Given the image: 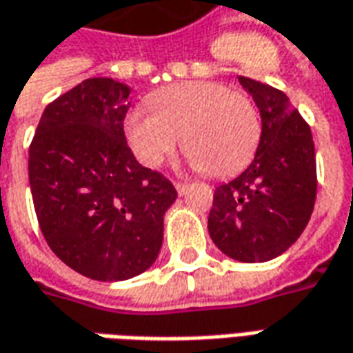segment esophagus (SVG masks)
<instances>
[{"label":"esophagus","mask_w":353,"mask_h":353,"mask_svg":"<svg viewBox=\"0 0 353 353\" xmlns=\"http://www.w3.org/2000/svg\"><path fill=\"white\" fill-rule=\"evenodd\" d=\"M187 187H189V185H187V183H179V181H177V183H176L177 194H185V193H187Z\"/></svg>","instance_id":"34e87169"}]
</instances>
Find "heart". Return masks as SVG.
Returning a JSON list of instances; mask_svg holds the SVG:
<instances>
[{
  "label": "heart",
  "instance_id": "heart-1",
  "mask_svg": "<svg viewBox=\"0 0 353 353\" xmlns=\"http://www.w3.org/2000/svg\"><path fill=\"white\" fill-rule=\"evenodd\" d=\"M151 108L125 118V139L135 159L157 168L179 135L196 168L223 177L245 168L260 141V114L245 91L219 82H181L151 95Z\"/></svg>",
  "mask_w": 353,
  "mask_h": 353
}]
</instances>
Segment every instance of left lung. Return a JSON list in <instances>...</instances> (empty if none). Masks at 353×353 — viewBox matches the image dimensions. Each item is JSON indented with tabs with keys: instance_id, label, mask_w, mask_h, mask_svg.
Wrapping results in <instances>:
<instances>
[{
	"instance_id": "obj_1",
	"label": "left lung",
	"mask_w": 353,
	"mask_h": 353,
	"mask_svg": "<svg viewBox=\"0 0 353 353\" xmlns=\"http://www.w3.org/2000/svg\"><path fill=\"white\" fill-rule=\"evenodd\" d=\"M262 118L250 166L216 187L208 233L221 252L254 263L288 250L302 235L317 193L312 130L283 91L239 76Z\"/></svg>"
}]
</instances>
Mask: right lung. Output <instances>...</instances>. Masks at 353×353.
Instances as JSON below:
<instances>
[{"instance_id":"right-lung-1","label":"right lung","mask_w":353,"mask_h":353,"mask_svg":"<svg viewBox=\"0 0 353 353\" xmlns=\"http://www.w3.org/2000/svg\"><path fill=\"white\" fill-rule=\"evenodd\" d=\"M132 88L90 78L49 103L28 152L41 233L59 260L95 281H125L151 268L164 214L177 199L166 177L128 147Z\"/></svg>"}]
</instances>
